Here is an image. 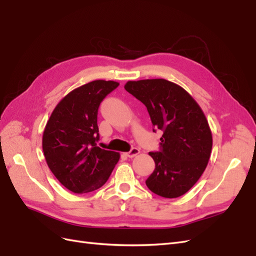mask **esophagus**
I'll list each match as a JSON object with an SVG mask.
<instances>
[{
  "mask_svg": "<svg viewBox=\"0 0 256 256\" xmlns=\"http://www.w3.org/2000/svg\"><path fill=\"white\" fill-rule=\"evenodd\" d=\"M140 154V150L136 148V147H134V148H131L130 152H127L126 154H127V157H129V158H134V157H136V154Z\"/></svg>",
  "mask_w": 256,
  "mask_h": 256,
  "instance_id": "34e87169",
  "label": "esophagus"
}]
</instances>
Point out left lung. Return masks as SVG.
I'll return each instance as SVG.
<instances>
[{
    "instance_id": "8db88e82",
    "label": "left lung",
    "mask_w": 256,
    "mask_h": 256,
    "mask_svg": "<svg viewBox=\"0 0 256 256\" xmlns=\"http://www.w3.org/2000/svg\"><path fill=\"white\" fill-rule=\"evenodd\" d=\"M125 90L147 108L152 131H164L159 152H150L156 168L146 186L162 198L184 194L204 173L212 154V136L202 109L188 92L164 79L128 81Z\"/></svg>"
}]
</instances>
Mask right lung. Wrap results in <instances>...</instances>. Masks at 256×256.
<instances>
[{
	"mask_svg": "<svg viewBox=\"0 0 256 256\" xmlns=\"http://www.w3.org/2000/svg\"><path fill=\"white\" fill-rule=\"evenodd\" d=\"M118 85L96 80L72 90L58 104L46 125V161L58 180L74 193L102 187L120 160L118 152L97 146L99 106Z\"/></svg>",
	"mask_w": 256,
	"mask_h": 256,
	"instance_id": "right-lung-1",
	"label": "right lung"
}]
</instances>
